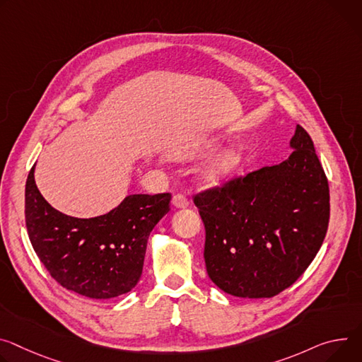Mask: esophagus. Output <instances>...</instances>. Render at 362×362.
Instances as JSON below:
<instances>
[{"label": "esophagus", "instance_id": "1", "mask_svg": "<svg viewBox=\"0 0 362 362\" xmlns=\"http://www.w3.org/2000/svg\"><path fill=\"white\" fill-rule=\"evenodd\" d=\"M172 204H173V206H176V208H186V206L189 205V199L186 198V196H185L183 193H176V194L173 196Z\"/></svg>", "mask_w": 362, "mask_h": 362}]
</instances>
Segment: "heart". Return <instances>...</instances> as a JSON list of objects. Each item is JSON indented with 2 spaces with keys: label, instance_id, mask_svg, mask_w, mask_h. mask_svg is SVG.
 <instances>
[{
  "label": "heart",
  "instance_id": "heart-1",
  "mask_svg": "<svg viewBox=\"0 0 362 362\" xmlns=\"http://www.w3.org/2000/svg\"><path fill=\"white\" fill-rule=\"evenodd\" d=\"M241 163L243 157L238 153H226L214 163V166L208 173V177L211 182H219L225 176L234 173L240 168Z\"/></svg>",
  "mask_w": 362,
  "mask_h": 362
}]
</instances>
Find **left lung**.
Instances as JSON below:
<instances>
[{"label":"left lung","mask_w":362,"mask_h":362,"mask_svg":"<svg viewBox=\"0 0 362 362\" xmlns=\"http://www.w3.org/2000/svg\"><path fill=\"white\" fill-rule=\"evenodd\" d=\"M276 166L233 176L193 194L205 225L211 280L237 298H273L316 257L329 225V185L306 129Z\"/></svg>","instance_id":"8db88e82"}]
</instances>
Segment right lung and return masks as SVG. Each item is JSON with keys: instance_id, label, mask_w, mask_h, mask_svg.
Masks as SVG:
<instances>
[{"instance_id": "obj_1", "label": "right lung", "mask_w": 362, "mask_h": 362, "mask_svg": "<svg viewBox=\"0 0 362 362\" xmlns=\"http://www.w3.org/2000/svg\"><path fill=\"white\" fill-rule=\"evenodd\" d=\"M170 199L169 192L129 194L105 215L79 219L46 202L33 166L25 182V226L37 257L62 287L111 299L139 283L148 235L170 211Z\"/></svg>"}]
</instances>
